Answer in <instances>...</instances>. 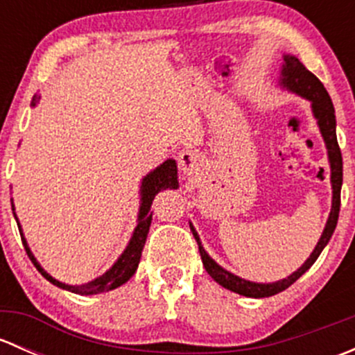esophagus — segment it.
<instances>
[{"label":"esophagus","instance_id":"34e87169","mask_svg":"<svg viewBox=\"0 0 355 355\" xmlns=\"http://www.w3.org/2000/svg\"><path fill=\"white\" fill-rule=\"evenodd\" d=\"M178 164H180V170H184V173H192L200 164L199 153L194 149H184L178 155Z\"/></svg>","mask_w":355,"mask_h":355}]
</instances>
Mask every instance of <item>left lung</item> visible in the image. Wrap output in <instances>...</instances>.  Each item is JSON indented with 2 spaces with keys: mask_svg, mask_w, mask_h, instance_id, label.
Wrapping results in <instances>:
<instances>
[{
  "mask_svg": "<svg viewBox=\"0 0 355 355\" xmlns=\"http://www.w3.org/2000/svg\"><path fill=\"white\" fill-rule=\"evenodd\" d=\"M282 85L290 89L295 94L302 96V98L309 99L313 103V111L314 116L318 118V125H320V130L323 134L324 142H327L328 148V157H330V166H331V187H333V202H331V213L330 218L327 221V227H324L323 235H321L320 242H318L316 249L313 250V254L309 256V259L295 271V273L290 275L285 280L277 282V284H252V282L242 280V278L235 277V275L228 273L223 268L218 266L213 259L206 254L204 247L200 245V241L196 234L194 227L191 225V230L194 234L196 241H198L200 259H202L204 268L209 273V277L213 278L216 284H220L221 287L227 290H232L235 293H241L245 297H254V299H261V297H271L275 293L284 292L285 288H288L290 285L295 280H299L307 270L314 264V261L320 257L321 250L324 249V245L328 244V241L331 239L333 232L336 228V221H338V213H340V191H342V177H343V166H342V153H340L338 141H336V132H335V108L331 105L330 94L327 92L324 85L321 84L320 78L314 73H311L295 56H285V65L282 70Z\"/></svg>",
  "mask_w": 355,
  "mask_h": 355,
  "instance_id": "left-lung-1",
  "label": "left lung"
}]
</instances>
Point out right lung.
I'll use <instances>...</instances> for the list:
<instances>
[{"label":"right lung","instance_id":"add662e5","mask_svg":"<svg viewBox=\"0 0 355 355\" xmlns=\"http://www.w3.org/2000/svg\"><path fill=\"white\" fill-rule=\"evenodd\" d=\"M39 101V96H34L32 98V106H35V103ZM178 182H177V163L173 159L164 161L161 166H157L155 171L148 175V177L142 180V187H141V194H142V202H141V211H139V223L135 227L134 235H132L130 242H128L127 249L123 250V254L120 256V259L111 266V270L106 271L103 277L96 278L94 282H89L85 285H78V287H73V285H65L62 282L55 280L53 277H49L44 270L37 264L35 257L32 256L31 249H28L27 242H25L22 228H20L19 221V230L20 235H22V242L25 250H27V256L31 257L32 263L35 264V268L39 270V273L46 278L48 282H51L53 285L60 288L70 290L73 293H80V295H92V293H101V292H108V290H113L120 285H123L125 282H128L132 278V275L135 273L139 266V261H141V254L142 249H144L146 239H148L149 234V227H151V220H153V211H151V204L155 196L163 189H177ZM13 207V206H12ZM15 211V209H13ZM15 214V213H13Z\"/></svg>","mask_w":355,"mask_h":355}]
</instances>
